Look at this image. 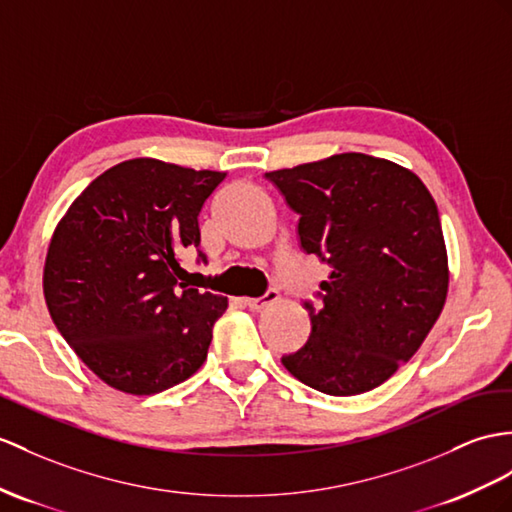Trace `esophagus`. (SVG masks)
<instances>
[{
    "label": "esophagus",
    "mask_w": 512,
    "mask_h": 512,
    "mask_svg": "<svg viewBox=\"0 0 512 512\" xmlns=\"http://www.w3.org/2000/svg\"><path fill=\"white\" fill-rule=\"evenodd\" d=\"M280 297V293L276 291V289H269L265 295H260V297H249V299H245V304L252 308V310H263L265 306H269V304H273L276 302V299Z\"/></svg>",
    "instance_id": "34e87169"
}]
</instances>
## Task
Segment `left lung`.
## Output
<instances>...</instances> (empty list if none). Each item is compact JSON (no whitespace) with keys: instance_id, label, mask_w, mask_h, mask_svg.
<instances>
[{"instance_id":"left-lung-1","label":"left lung","mask_w":512,"mask_h":512,"mask_svg":"<svg viewBox=\"0 0 512 512\" xmlns=\"http://www.w3.org/2000/svg\"><path fill=\"white\" fill-rule=\"evenodd\" d=\"M299 215L306 254L330 267L304 299L310 336L282 365L315 391L360 395L410 360L447 295L439 210L413 171L367 154L265 173Z\"/></svg>"}]
</instances>
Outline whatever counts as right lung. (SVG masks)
I'll return each mask as SVG.
<instances>
[{
  "mask_svg": "<svg viewBox=\"0 0 512 512\" xmlns=\"http://www.w3.org/2000/svg\"><path fill=\"white\" fill-rule=\"evenodd\" d=\"M226 180L154 158L104 171L71 204L47 249L43 291L58 332L108 386L154 395L204 365L228 299L178 282L199 249V213Z\"/></svg>",
  "mask_w": 512,
  "mask_h": 512,
  "instance_id": "add662e5",
  "label": "right lung"
}]
</instances>
